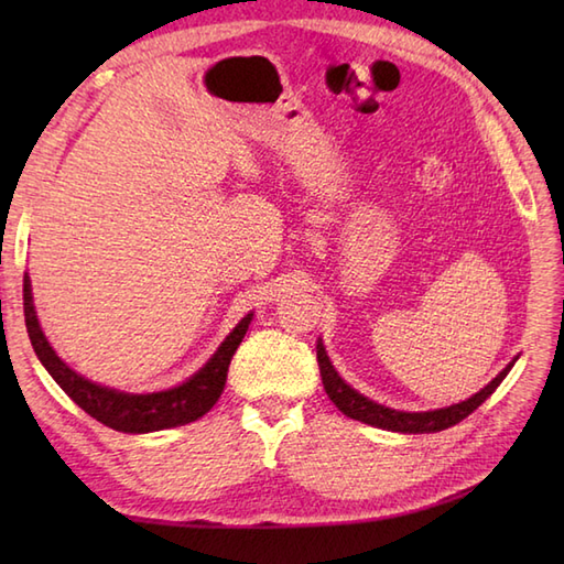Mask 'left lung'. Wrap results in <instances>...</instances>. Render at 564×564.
I'll return each instance as SVG.
<instances>
[{
	"mask_svg": "<svg viewBox=\"0 0 564 564\" xmlns=\"http://www.w3.org/2000/svg\"><path fill=\"white\" fill-rule=\"evenodd\" d=\"M513 361H517V358H513ZM513 361L505 370H501V373L492 382H489V386H485L480 392H475L470 400L443 406V410H434V412H398V410H390V406H382L373 400L364 398L361 392H356L351 386H346L337 370H334L325 346H322V341H317L319 376H322V386H325V390L329 394V400L337 404L346 416L356 419V422H364V424L378 426V429H388V431H400V434H434V431H443V429L463 422L467 414H473L477 406H480L489 398V394L499 388V382L507 378Z\"/></svg>",
	"mask_w": 564,
	"mask_h": 564,
	"instance_id": "8db88e82",
	"label": "left lung"
}]
</instances>
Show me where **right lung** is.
I'll return each instance as SVG.
<instances>
[{
	"label": "right lung",
	"instance_id": "1",
	"mask_svg": "<svg viewBox=\"0 0 564 564\" xmlns=\"http://www.w3.org/2000/svg\"><path fill=\"white\" fill-rule=\"evenodd\" d=\"M23 317H26L33 351L57 386L89 416L116 431H123V434H150V431L182 426L210 412V406L223 394L227 368H230L237 346L242 344L251 322V313L242 317V322L230 332V337L220 344V349L210 356V361L182 386L150 394H130L82 378L53 351L39 325V317H35L29 275H23Z\"/></svg>",
	"mask_w": 564,
	"mask_h": 564
}]
</instances>
